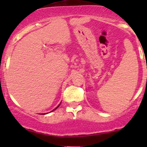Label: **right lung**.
I'll return each mask as SVG.
<instances>
[{"instance_id": "1", "label": "right lung", "mask_w": 147, "mask_h": 147, "mask_svg": "<svg viewBox=\"0 0 147 147\" xmlns=\"http://www.w3.org/2000/svg\"><path fill=\"white\" fill-rule=\"evenodd\" d=\"M59 106H60V105H58V107H59ZM56 107V108H55V109H57V107ZM55 109H54V110H55Z\"/></svg>"}]
</instances>
